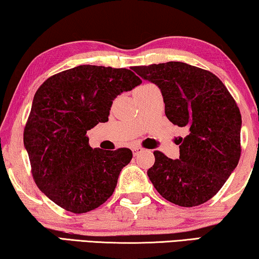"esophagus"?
I'll return each mask as SVG.
<instances>
[{"label": "esophagus", "mask_w": 259, "mask_h": 259, "mask_svg": "<svg viewBox=\"0 0 259 259\" xmlns=\"http://www.w3.org/2000/svg\"><path fill=\"white\" fill-rule=\"evenodd\" d=\"M132 151H133V154H134V155H138L139 153L144 152V148L140 147V146H136V147L132 148Z\"/></svg>", "instance_id": "obj_1"}]
</instances>
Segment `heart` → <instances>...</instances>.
<instances>
[{
    "mask_svg": "<svg viewBox=\"0 0 259 259\" xmlns=\"http://www.w3.org/2000/svg\"><path fill=\"white\" fill-rule=\"evenodd\" d=\"M152 86H154V85H151V84H148V85H144V86H140V88H139L137 91H140V90H144V89H147V88H152ZM136 91V92H137Z\"/></svg>",
    "mask_w": 259,
    "mask_h": 259,
    "instance_id": "1",
    "label": "heart"
}]
</instances>
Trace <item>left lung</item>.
<instances>
[{
  "label": "left lung",
  "mask_w": 259,
  "mask_h": 259,
  "mask_svg": "<svg viewBox=\"0 0 259 259\" xmlns=\"http://www.w3.org/2000/svg\"><path fill=\"white\" fill-rule=\"evenodd\" d=\"M160 89L170 122L188 130L180 139V157L154 152L147 175L161 196L181 207L200 205L216 195L241 156L242 117L215 74L181 62L133 66Z\"/></svg>",
  "instance_id": "1"
}]
</instances>
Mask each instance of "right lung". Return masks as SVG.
<instances>
[{"mask_svg": "<svg viewBox=\"0 0 259 259\" xmlns=\"http://www.w3.org/2000/svg\"><path fill=\"white\" fill-rule=\"evenodd\" d=\"M140 84L128 69L79 65L48 78L37 90L24 147L37 187L59 207L88 212L113 194L132 152L93 149L86 132L108 120L117 96Z\"/></svg>", "mask_w": 259, "mask_h": 259, "instance_id": "1", "label": "right lung"}]
</instances>
